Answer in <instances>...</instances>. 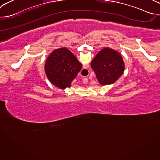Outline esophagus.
I'll return each mask as SVG.
<instances>
[{"mask_svg": "<svg viewBox=\"0 0 160 160\" xmlns=\"http://www.w3.org/2000/svg\"><path fill=\"white\" fill-rule=\"evenodd\" d=\"M87 82H88V79H87V78H83V82L84 83H87Z\"/></svg>", "mask_w": 160, "mask_h": 160, "instance_id": "34e87169", "label": "esophagus"}]
</instances>
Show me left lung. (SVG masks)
<instances>
[{"mask_svg":"<svg viewBox=\"0 0 160 160\" xmlns=\"http://www.w3.org/2000/svg\"><path fill=\"white\" fill-rule=\"evenodd\" d=\"M101 85L115 82L124 72V62L121 55L116 51L106 48L101 50L91 62Z\"/></svg>","mask_w":160,"mask_h":160,"instance_id":"8db88e82","label":"left lung"}]
</instances>
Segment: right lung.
<instances>
[{"label": "right lung", "mask_w": 160, "mask_h": 160, "mask_svg": "<svg viewBox=\"0 0 160 160\" xmlns=\"http://www.w3.org/2000/svg\"><path fill=\"white\" fill-rule=\"evenodd\" d=\"M82 64L66 48L54 50L48 58L45 70L48 78L61 88L70 87L72 81L82 70Z\"/></svg>", "instance_id": "1"}]
</instances>
